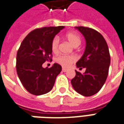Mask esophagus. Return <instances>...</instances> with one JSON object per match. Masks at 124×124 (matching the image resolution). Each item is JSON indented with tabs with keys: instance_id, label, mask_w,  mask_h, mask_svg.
I'll use <instances>...</instances> for the list:
<instances>
[{
	"instance_id": "1",
	"label": "esophagus",
	"mask_w": 124,
	"mask_h": 124,
	"mask_svg": "<svg viewBox=\"0 0 124 124\" xmlns=\"http://www.w3.org/2000/svg\"><path fill=\"white\" fill-rule=\"evenodd\" d=\"M67 69H66V68H62V72H67Z\"/></svg>"
}]
</instances>
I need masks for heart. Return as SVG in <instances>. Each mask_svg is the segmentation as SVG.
I'll list each match as a JSON object with an SVG mask.
<instances>
[{
  "label": "heart",
  "instance_id": "obj_1",
  "mask_svg": "<svg viewBox=\"0 0 124 124\" xmlns=\"http://www.w3.org/2000/svg\"><path fill=\"white\" fill-rule=\"evenodd\" d=\"M65 38L69 41L72 45L74 47H78L81 44V38L80 36L74 32H69L66 34ZM60 44V39L58 37L55 36L51 42V50L52 52L56 53L58 51ZM76 58L74 55H64L61 54L59 55L56 58L55 61L61 65L62 66L65 68H67L70 66L72 63L76 62Z\"/></svg>",
  "mask_w": 124,
  "mask_h": 124
}]
</instances>
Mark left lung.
I'll return each mask as SVG.
<instances>
[{
    "label": "left lung",
    "mask_w": 124,
    "mask_h": 124,
    "mask_svg": "<svg viewBox=\"0 0 124 124\" xmlns=\"http://www.w3.org/2000/svg\"><path fill=\"white\" fill-rule=\"evenodd\" d=\"M84 36L86 46L83 56L76 63L80 69L86 68L84 74L76 71L71 80L73 88L84 96H91L98 93L108 75L110 55L106 41L100 33L93 28L76 27Z\"/></svg>",
    "instance_id": "obj_1"
}]
</instances>
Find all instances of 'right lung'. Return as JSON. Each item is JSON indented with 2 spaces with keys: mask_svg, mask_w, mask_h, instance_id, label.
Listing matches in <instances>:
<instances>
[{
  "mask_svg": "<svg viewBox=\"0 0 124 124\" xmlns=\"http://www.w3.org/2000/svg\"><path fill=\"white\" fill-rule=\"evenodd\" d=\"M64 28L63 26L36 28L26 36L16 54V72L23 86L29 93L40 96L49 92L62 66L57 63L51 68L42 66L52 59L51 42Z\"/></svg>",
  "mask_w": 124,
  "mask_h": 124,
  "instance_id": "add662e5",
  "label": "right lung"
}]
</instances>
